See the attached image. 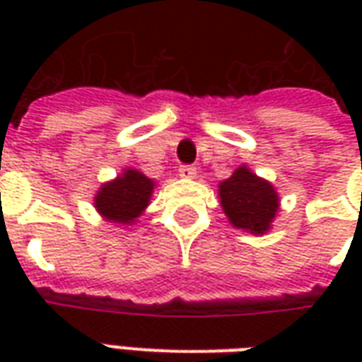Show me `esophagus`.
<instances>
[{
    "mask_svg": "<svg viewBox=\"0 0 362 362\" xmlns=\"http://www.w3.org/2000/svg\"><path fill=\"white\" fill-rule=\"evenodd\" d=\"M178 173H180L182 178H194L197 174V168L194 165H182L178 168Z\"/></svg>",
    "mask_w": 362,
    "mask_h": 362,
    "instance_id": "34e87169",
    "label": "esophagus"
}]
</instances>
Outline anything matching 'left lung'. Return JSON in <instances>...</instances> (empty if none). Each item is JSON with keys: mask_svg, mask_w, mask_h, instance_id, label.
<instances>
[{"mask_svg": "<svg viewBox=\"0 0 362 362\" xmlns=\"http://www.w3.org/2000/svg\"><path fill=\"white\" fill-rule=\"evenodd\" d=\"M223 211L236 228L250 233H266L279 209L277 192L269 182L262 180L250 168L240 166L228 180L219 184Z\"/></svg>", "mask_w": 362, "mask_h": 362, "instance_id": "left-lung-1", "label": "left lung"}]
</instances>
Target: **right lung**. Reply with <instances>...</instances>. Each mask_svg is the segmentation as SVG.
<instances>
[{"label": "right lung", "mask_w": 362, "mask_h": 362, "mask_svg": "<svg viewBox=\"0 0 362 362\" xmlns=\"http://www.w3.org/2000/svg\"><path fill=\"white\" fill-rule=\"evenodd\" d=\"M153 186V180H149L145 174L127 168L116 180L108 182L100 188L95 197L96 209L106 219L129 225L147 207Z\"/></svg>", "instance_id": "right-lung-1"}]
</instances>
